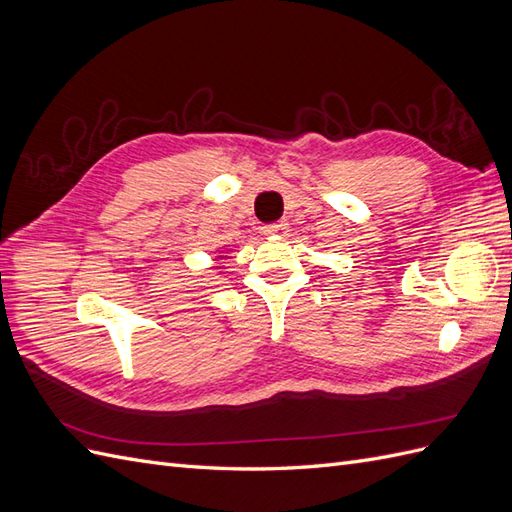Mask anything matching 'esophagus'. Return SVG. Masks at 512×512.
<instances>
[{"label":"esophagus","mask_w":512,"mask_h":512,"mask_svg":"<svg viewBox=\"0 0 512 512\" xmlns=\"http://www.w3.org/2000/svg\"><path fill=\"white\" fill-rule=\"evenodd\" d=\"M262 232H265L267 237H286L288 235V224L286 222H277V224H269V226H265L262 228Z\"/></svg>","instance_id":"1"}]
</instances>
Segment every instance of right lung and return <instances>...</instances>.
Returning <instances> with one entry per match:
<instances>
[{
	"mask_svg": "<svg viewBox=\"0 0 512 512\" xmlns=\"http://www.w3.org/2000/svg\"><path fill=\"white\" fill-rule=\"evenodd\" d=\"M224 258H226V256H222V254H220V256H218V258H215V260H224Z\"/></svg>",
	"mask_w": 512,
	"mask_h": 512,
	"instance_id": "1",
	"label": "right lung"
}]
</instances>
